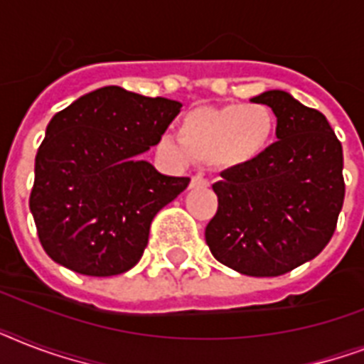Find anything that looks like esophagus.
I'll use <instances>...</instances> for the list:
<instances>
[{"instance_id":"34e87169","label":"esophagus","mask_w":364,"mask_h":364,"mask_svg":"<svg viewBox=\"0 0 364 364\" xmlns=\"http://www.w3.org/2000/svg\"><path fill=\"white\" fill-rule=\"evenodd\" d=\"M210 185V181L205 179L204 176H194L193 179H191V188L194 187H208Z\"/></svg>"}]
</instances>
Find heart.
Here are the masks:
<instances>
[{
  "instance_id": "obj_1",
  "label": "heart",
  "mask_w": 364,
  "mask_h": 364,
  "mask_svg": "<svg viewBox=\"0 0 364 364\" xmlns=\"http://www.w3.org/2000/svg\"><path fill=\"white\" fill-rule=\"evenodd\" d=\"M274 134L276 115L260 102L202 107L185 115L179 137L162 134L156 153L177 166L198 159L213 160L223 168H242L270 147Z\"/></svg>"
}]
</instances>
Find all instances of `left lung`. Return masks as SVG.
Listing matches in <instances>:
<instances>
[{
	"label": "left lung",
	"mask_w": 364,
	"mask_h": 364,
	"mask_svg": "<svg viewBox=\"0 0 364 364\" xmlns=\"http://www.w3.org/2000/svg\"><path fill=\"white\" fill-rule=\"evenodd\" d=\"M253 102L277 117V141L251 164L223 171L205 243L228 268L272 277L317 257L333 238L346 194L344 154L325 115L289 92L268 90Z\"/></svg>",
	"instance_id": "left-lung-1"
}]
</instances>
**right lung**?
<instances>
[{
  "mask_svg": "<svg viewBox=\"0 0 364 364\" xmlns=\"http://www.w3.org/2000/svg\"><path fill=\"white\" fill-rule=\"evenodd\" d=\"M179 111L176 100L104 87L50 119L36 156L30 211L54 262L96 277L137 264L154 215L191 181L162 176L139 156Z\"/></svg>",
  "mask_w": 364,
  "mask_h": 364,
  "instance_id": "obj_1",
  "label": "right lung"
}]
</instances>
